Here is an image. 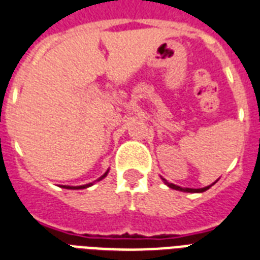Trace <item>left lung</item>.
Instances as JSON below:
<instances>
[{"label": "left lung", "instance_id": "left-lung-1", "mask_svg": "<svg viewBox=\"0 0 260 260\" xmlns=\"http://www.w3.org/2000/svg\"><path fill=\"white\" fill-rule=\"evenodd\" d=\"M164 181H165L166 185H168L169 188H172V189H177V191H183V192H192V193H193V192H205V191H207V189H209L211 185H213V184H211V185H209V187L198 188V189H195V188H181V187H178V185H174V184H172V183H168L166 180H164Z\"/></svg>", "mask_w": 260, "mask_h": 260}]
</instances>
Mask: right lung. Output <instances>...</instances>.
I'll return each instance as SVG.
<instances>
[{
  "instance_id": "right-lung-1",
  "label": "right lung",
  "mask_w": 260,
  "mask_h": 260,
  "mask_svg": "<svg viewBox=\"0 0 260 260\" xmlns=\"http://www.w3.org/2000/svg\"><path fill=\"white\" fill-rule=\"evenodd\" d=\"M106 174H108V172H106V173L104 174V176H102V177H99L98 178V181L99 180H102V178L104 177H106ZM91 185H92V184H86V185H79V187H68V185H64V188H67V189H83V188H87V187H91Z\"/></svg>"
}]
</instances>
